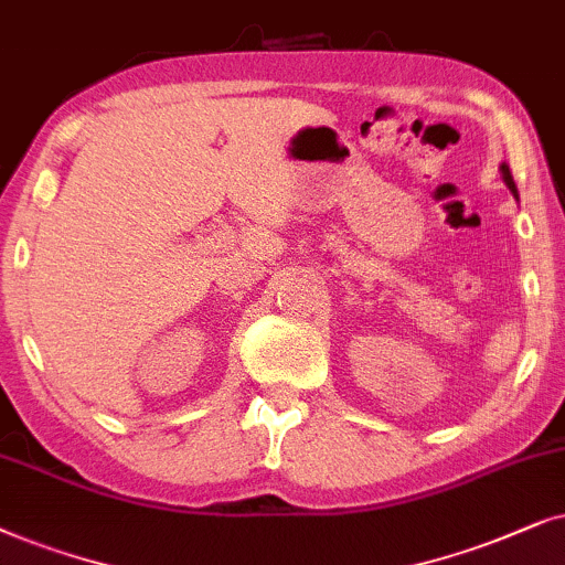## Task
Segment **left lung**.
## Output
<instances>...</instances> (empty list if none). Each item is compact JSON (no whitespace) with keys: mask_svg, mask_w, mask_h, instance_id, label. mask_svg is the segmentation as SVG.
<instances>
[{"mask_svg":"<svg viewBox=\"0 0 565 565\" xmlns=\"http://www.w3.org/2000/svg\"><path fill=\"white\" fill-rule=\"evenodd\" d=\"M501 172H503V183H507V185H509V191L516 195V185H514V178H511V172H509V168H507V164H501Z\"/></svg>","mask_w":565,"mask_h":565,"instance_id":"1","label":"left lung"}]
</instances>
